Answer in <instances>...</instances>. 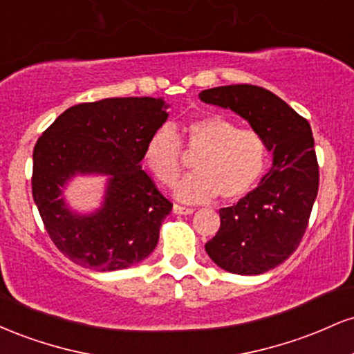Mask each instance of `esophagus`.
Returning a JSON list of instances; mask_svg holds the SVG:
<instances>
[{"instance_id": "obj_1", "label": "esophagus", "mask_w": 354, "mask_h": 354, "mask_svg": "<svg viewBox=\"0 0 354 354\" xmlns=\"http://www.w3.org/2000/svg\"><path fill=\"white\" fill-rule=\"evenodd\" d=\"M173 213H176V214H191V213H193V208H188V206H181V205H174L173 206Z\"/></svg>"}]
</instances>
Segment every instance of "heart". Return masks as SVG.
Returning <instances> with one entry per match:
<instances>
[{"mask_svg": "<svg viewBox=\"0 0 354 354\" xmlns=\"http://www.w3.org/2000/svg\"><path fill=\"white\" fill-rule=\"evenodd\" d=\"M185 148L196 156L194 169L176 186L183 201L205 203L219 196L233 203L248 196L265 174L268 145L253 128H239L223 115L194 118L183 126ZM143 161L160 185L173 186L185 169L183 146L171 126H160L146 140Z\"/></svg>", "mask_w": 354, "mask_h": 354, "instance_id": "1", "label": "heart"}]
</instances>
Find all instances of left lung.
<instances>
[{
	"label": "left lung",
	"instance_id": "1",
	"mask_svg": "<svg viewBox=\"0 0 354 354\" xmlns=\"http://www.w3.org/2000/svg\"><path fill=\"white\" fill-rule=\"evenodd\" d=\"M200 100L245 118L273 151L270 173L236 205L219 209L221 225L205 245L209 258L230 273H266L299 246L318 194L311 126L274 93L253 84L205 89Z\"/></svg>",
	"mask_w": 354,
	"mask_h": 354
}]
</instances>
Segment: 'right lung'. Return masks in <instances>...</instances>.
Listing matches in <instances>:
<instances>
[{
    "label": "right lung",
    "instance_id": "add662e5",
    "mask_svg": "<svg viewBox=\"0 0 354 354\" xmlns=\"http://www.w3.org/2000/svg\"><path fill=\"white\" fill-rule=\"evenodd\" d=\"M163 98H106L68 108L33 149V200L56 248L76 265L115 271L136 265L158 245L173 203L141 169L149 135L168 120ZM76 172L109 174L104 208L73 215L59 198Z\"/></svg>",
    "mask_w": 354,
    "mask_h": 354
}]
</instances>
